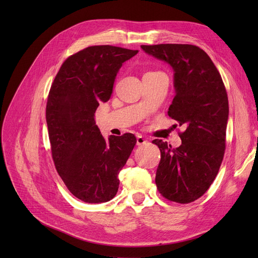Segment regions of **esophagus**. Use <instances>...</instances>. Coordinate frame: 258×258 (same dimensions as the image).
I'll use <instances>...</instances> for the list:
<instances>
[{"label": "esophagus", "mask_w": 258, "mask_h": 258, "mask_svg": "<svg viewBox=\"0 0 258 258\" xmlns=\"http://www.w3.org/2000/svg\"><path fill=\"white\" fill-rule=\"evenodd\" d=\"M145 143H147V140L144 138V137H142V136H137V145H143V144H145Z\"/></svg>", "instance_id": "34e87169"}]
</instances>
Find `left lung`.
Returning <instances> with one entry per match:
<instances>
[{"instance_id":"1","label":"left lung","mask_w":258,"mask_h":258,"mask_svg":"<svg viewBox=\"0 0 258 258\" xmlns=\"http://www.w3.org/2000/svg\"><path fill=\"white\" fill-rule=\"evenodd\" d=\"M141 48L174 72L175 95L168 116L185 131L179 134L182 144L177 148L153 141L161 152L156 184L165 199L187 204L208 190L221 167L229 116L227 92L220 72L201 48L187 44Z\"/></svg>"}]
</instances>
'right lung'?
Listing matches in <instances>:
<instances>
[{"instance_id": "right-lung-1", "label": "right lung", "mask_w": 258, "mask_h": 258, "mask_svg": "<svg viewBox=\"0 0 258 258\" xmlns=\"http://www.w3.org/2000/svg\"><path fill=\"white\" fill-rule=\"evenodd\" d=\"M138 52L88 47L68 57L52 83L46 107L52 158L67 188L86 203L116 196L118 173L137 142L130 133L105 140L94 116L99 102L111 98L122 64Z\"/></svg>"}]
</instances>
